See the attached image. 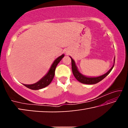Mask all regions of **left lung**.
Returning a JSON list of instances; mask_svg holds the SVG:
<instances>
[{"mask_svg":"<svg viewBox=\"0 0 128 128\" xmlns=\"http://www.w3.org/2000/svg\"><path fill=\"white\" fill-rule=\"evenodd\" d=\"M70 58H71V60H72V72H73V75H74V77L79 82H81V83L84 84H88V85H92V84H97V83H98L99 82L102 81L103 79L104 78L107 76L109 74L110 72H111V71L112 70V68H114V66H112V68L110 69V70L108 71V72L106 73V74L101 76L97 77H85L82 74H81V73L78 72L77 66L75 64L74 61L72 59V58L70 57ZM114 60H115V58H114Z\"/></svg>","mask_w":128,"mask_h":128,"instance_id":"1","label":"left lung"}]
</instances>
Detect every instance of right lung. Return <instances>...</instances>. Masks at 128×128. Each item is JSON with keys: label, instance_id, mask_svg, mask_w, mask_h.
<instances>
[{"label": "right lung", "instance_id": "add662e5", "mask_svg": "<svg viewBox=\"0 0 128 128\" xmlns=\"http://www.w3.org/2000/svg\"><path fill=\"white\" fill-rule=\"evenodd\" d=\"M64 56V55H62V56H59V58H58L57 59L54 61L53 64H52L50 69L48 72L47 73V74L44 77H43L40 81H39L36 84H32V85H24H24L32 90H39L48 86L49 84L51 83V81H52V80L54 78V76H55V72L56 66H58V63L60 62V60L62 59V58H63Z\"/></svg>", "mask_w": 128, "mask_h": 128}]
</instances>
